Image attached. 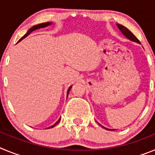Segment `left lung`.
<instances>
[{
  "label": "left lung",
  "instance_id": "left-lung-1",
  "mask_svg": "<svg viewBox=\"0 0 155 155\" xmlns=\"http://www.w3.org/2000/svg\"><path fill=\"white\" fill-rule=\"evenodd\" d=\"M117 25V27H118V28L120 29V31H121L122 34L124 35V36L127 38V39H130V41H133V42H137V43H139V44H140V41L138 40L137 39V37L135 36V35H134V34L131 32L130 30L128 29L127 28H126V27H124V25H120V24H117L116 25ZM97 122V121H96ZM98 123V122H97ZM98 125L100 126V127H102V128L105 129V130H115L116 129H109V128H106V127H103V126H102L101 124H99V123H98Z\"/></svg>",
  "mask_w": 155,
  "mask_h": 155
}]
</instances>
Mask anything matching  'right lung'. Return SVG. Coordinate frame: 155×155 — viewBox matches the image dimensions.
I'll use <instances>...</instances> for the list:
<instances>
[{
    "mask_svg": "<svg viewBox=\"0 0 155 155\" xmlns=\"http://www.w3.org/2000/svg\"><path fill=\"white\" fill-rule=\"evenodd\" d=\"M53 24V23L52 22H45V23H41V24H38V25H34V26H32L31 27V28H29V29L28 30V31H27V33L25 34V35H24V36H22L21 38V39H19V41L18 42H20V41H21L23 39H25V37H27L28 36V35H29L30 33H31V31H35V30H36V29H39V28H46V27H47V26H49V25H51ZM71 87H72V85L71 86H70L69 87V88H68V92H67V98H68V94H69V92H70V90H71ZM61 117L60 119H59L58 120H57V122H56V124H53V126H51V127H48V128H46V129H50V128H53V127H55L56 125H57V124H59V123H60V121H61Z\"/></svg>",
    "mask_w": 155,
    "mask_h": 155,
    "instance_id": "add662e5",
    "label": "right lung"
}]
</instances>
